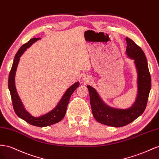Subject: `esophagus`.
<instances>
[{"instance_id":"34e87169","label":"esophagus","mask_w":159,"mask_h":159,"mask_svg":"<svg viewBox=\"0 0 159 159\" xmlns=\"http://www.w3.org/2000/svg\"><path fill=\"white\" fill-rule=\"evenodd\" d=\"M84 80H86V82H89V80L88 79H85Z\"/></svg>"}]
</instances>
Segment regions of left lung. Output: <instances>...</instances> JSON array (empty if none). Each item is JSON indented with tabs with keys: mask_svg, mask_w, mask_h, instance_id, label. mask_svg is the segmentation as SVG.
Here are the masks:
<instances>
[{
	"mask_svg": "<svg viewBox=\"0 0 159 159\" xmlns=\"http://www.w3.org/2000/svg\"><path fill=\"white\" fill-rule=\"evenodd\" d=\"M126 54L134 60L138 72V94L134 105L129 109L112 108L104 103L94 89L87 86L90 102L94 119L98 122L114 127H121L134 121L141 115L147 107L151 89V78L145 54L132 39L126 38Z\"/></svg>",
	"mask_w": 159,
	"mask_h": 159,
	"instance_id": "obj_1",
	"label": "left lung"
}]
</instances>
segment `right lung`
Here are the masks:
<instances>
[{"label": "right lung", "instance_id": "add662e5", "mask_svg": "<svg viewBox=\"0 0 159 159\" xmlns=\"http://www.w3.org/2000/svg\"><path fill=\"white\" fill-rule=\"evenodd\" d=\"M39 39V38L31 39L29 41L22 45L18 51L14 58L10 73H9L8 89L10 90L13 108H14V111L16 115L32 125L39 126V127H43V126H47L57 123L65 117L70 98L72 94L74 93L76 88L79 86V83L77 82L75 83L68 89L57 106L47 114L39 117H34L32 116L28 112L26 111L19 97V95L16 93L15 85V76L16 68L20 60V57L26 51V48L30 47L32 44Z\"/></svg>", "mask_w": 159, "mask_h": 159}]
</instances>
